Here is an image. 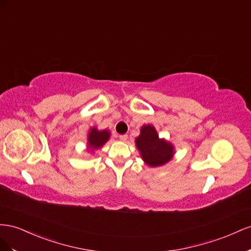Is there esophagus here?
Here are the masks:
<instances>
[{
	"label": "esophagus",
	"mask_w": 251,
	"mask_h": 251,
	"mask_svg": "<svg viewBox=\"0 0 251 251\" xmlns=\"http://www.w3.org/2000/svg\"><path fill=\"white\" fill-rule=\"evenodd\" d=\"M119 139H120V141H122V142H125V141L128 139V135H127V134H121L120 137H119Z\"/></svg>",
	"instance_id": "34e87169"
}]
</instances>
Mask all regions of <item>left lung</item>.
I'll return each instance as SVG.
<instances>
[{"label": "left lung", "mask_w": 251, "mask_h": 251, "mask_svg": "<svg viewBox=\"0 0 251 251\" xmlns=\"http://www.w3.org/2000/svg\"><path fill=\"white\" fill-rule=\"evenodd\" d=\"M134 142L142 160L149 167L165 165L175 155V146L164 138H159L153 125H143Z\"/></svg>", "instance_id": "1"}]
</instances>
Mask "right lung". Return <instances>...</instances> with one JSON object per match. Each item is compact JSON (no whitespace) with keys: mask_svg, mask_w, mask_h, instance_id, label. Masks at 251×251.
Returning <instances> with one entry per match:
<instances>
[{"mask_svg":"<svg viewBox=\"0 0 251 251\" xmlns=\"http://www.w3.org/2000/svg\"><path fill=\"white\" fill-rule=\"evenodd\" d=\"M110 139L108 129L99 130L97 127H91L87 133V151L94 153L96 150L102 148Z\"/></svg>","mask_w":251,"mask_h":251,"instance_id":"obj_1","label":"right lung"}]
</instances>
